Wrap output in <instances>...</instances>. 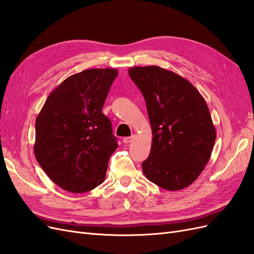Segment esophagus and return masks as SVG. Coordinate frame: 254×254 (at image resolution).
Masks as SVG:
<instances>
[{"instance_id": "esophagus-1", "label": "esophagus", "mask_w": 254, "mask_h": 254, "mask_svg": "<svg viewBox=\"0 0 254 254\" xmlns=\"http://www.w3.org/2000/svg\"><path fill=\"white\" fill-rule=\"evenodd\" d=\"M133 139H134V135L126 136V137H124V139H123V142H124L125 144H129V143H131L133 141Z\"/></svg>"}]
</instances>
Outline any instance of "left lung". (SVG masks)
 <instances>
[{"label": "left lung", "instance_id": "obj_1", "mask_svg": "<svg viewBox=\"0 0 254 254\" xmlns=\"http://www.w3.org/2000/svg\"><path fill=\"white\" fill-rule=\"evenodd\" d=\"M128 73L144 96L152 130L144 175L167 190L188 188L209 162L216 139L204 98L182 76L157 65Z\"/></svg>", "mask_w": 254, "mask_h": 254}]
</instances>
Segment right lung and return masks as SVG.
Listing matches in <instances>:
<instances>
[{"label":"right lung","mask_w":254,"mask_h":254,"mask_svg":"<svg viewBox=\"0 0 254 254\" xmlns=\"http://www.w3.org/2000/svg\"><path fill=\"white\" fill-rule=\"evenodd\" d=\"M119 72L89 68L54 89L36 119L34 153L59 188L84 193L102 184L118 148L104 103Z\"/></svg>","instance_id":"add662e5"}]
</instances>
